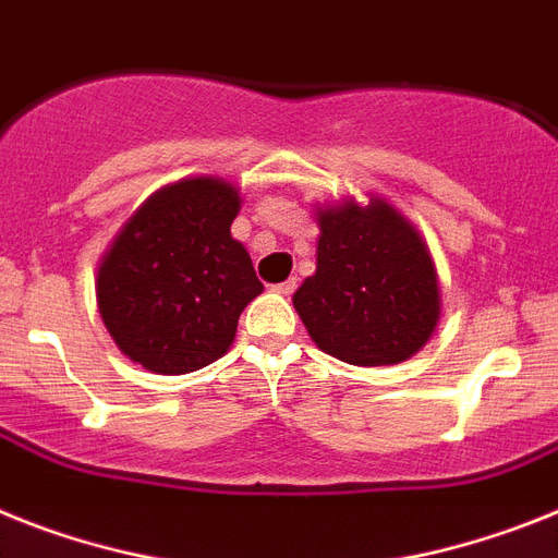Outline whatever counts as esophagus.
I'll list each match as a JSON object with an SVG mask.
<instances>
[{"label":"esophagus","mask_w":558,"mask_h":558,"mask_svg":"<svg viewBox=\"0 0 558 558\" xmlns=\"http://www.w3.org/2000/svg\"><path fill=\"white\" fill-rule=\"evenodd\" d=\"M296 279H288V282H282V284H274V290L276 293H282V296H290V293H293V290H296Z\"/></svg>","instance_id":"esophagus-1"}]
</instances>
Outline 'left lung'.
Returning <instances> with one entry per match:
<instances>
[{
    "instance_id": "1",
    "label": "left lung",
    "mask_w": 558,
    "mask_h": 558,
    "mask_svg": "<svg viewBox=\"0 0 558 558\" xmlns=\"http://www.w3.org/2000/svg\"><path fill=\"white\" fill-rule=\"evenodd\" d=\"M316 214V274L293 293V307L318 350L355 366L412 359L440 318L437 270L421 231L378 197Z\"/></svg>"
}]
</instances>
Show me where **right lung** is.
Masks as SVG:
<instances>
[{
    "instance_id": "obj_1",
    "label": "right lung",
    "mask_w": 558,
    "mask_h": 558,
    "mask_svg": "<svg viewBox=\"0 0 558 558\" xmlns=\"http://www.w3.org/2000/svg\"><path fill=\"white\" fill-rule=\"evenodd\" d=\"M240 192L192 178L151 194L118 231L95 296L123 355L157 375L222 359L245 304L262 293L245 245L231 236Z\"/></svg>"
}]
</instances>
